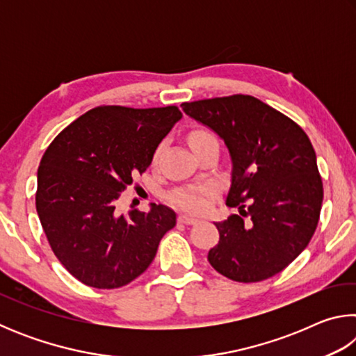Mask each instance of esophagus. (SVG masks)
<instances>
[{
  "instance_id": "obj_1",
  "label": "esophagus",
  "mask_w": 356,
  "mask_h": 356,
  "mask_svg": "<svg viewBox=\"0 0 356 356\" xmlns=\"http://www.w3.org/2000/svg\"><path fill=\"white\" fill-rule=\"evenodd\" d=\"M196 221L197 220L193 218V216H190V215H185V213L179 215V222H184V225H195Z\"/></svg>"
}]
</instances>
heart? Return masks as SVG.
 Returning a JSON list of instances; mask_svg holds the SVG:
<instances>
[{"label": "heart", "mask_w": 356, "mask_h": 356, "mask_svg": "<svg viewBox=\"0 0 356 356\" xmlns=\"http://www.w3.org/2000/svg\"><path fill=\"white\" fill-rule=\"evenodd\" d=\"M209 138H215L207 130H193L188 136L190 146L193 144L209 140ZM215 195V188L212 185H201V186H186V188H180L172 193L171 201L176 206L182 207L190 212H204L209 207V202Z\"/></svg>", "instance_id": "heart-1"}]
</instances>
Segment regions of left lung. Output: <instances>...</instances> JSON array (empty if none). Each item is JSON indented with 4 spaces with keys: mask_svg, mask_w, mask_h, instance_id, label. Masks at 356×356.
Listing matches in <instances>:
<instances>
[{
    "mask_svg": "<svg viewBox=\"0 0 356 356\" xmlns=\"http://www.w3.org/2000/svg\"><path fill=\"white\" fill-rule=\"evenodd\" d=\"M182 110L212 129L231 156L226 204L238 213L215 222L210 265L237 282L272 278L308 246L321 216L323 185L308 135L251 95L185 102Z\"/></svg>",
    "mask_w": 356,
    "mask_h": 356,
    "instance_id": "obj_1",
    "label": "left lung"
}]
</instances>
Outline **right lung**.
I'll return each mask as SVG.
<instances>
[{
	"label": "right lung",
	"instance_id": "1",
	"mask_svg": "<svg viewBox=\"0 0 356 356\" xmlns=\"http://www.w3.org/2000/svg\"><path fill=\"white\" fill-rule=\"evenodd\" d=\"M182 113L177 106H97L67 125L42 156L35 209L48 243L83 284L118 289L154 261L176 226V212L152 204L149 212L118 215L116 201Z\"/></svg>",
	"mask_w": 356,
	"mask_h": 356
}]
</instances>
